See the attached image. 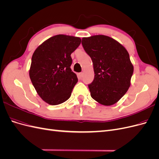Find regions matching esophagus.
Here are the masks:
<instances>
[{
	"label": "esophagus",
	"instance_id": "1",
	"mask_svg": "<svg viewBox=\"0 0 159 159\" xmlns=\"http://www.w3.org/2000/svg\"><path fill=\"white\" fill-rule=\"evenodd\" d=\"M78 76L80 77V78H82V76H83V73H82V72H81V73H79L78 74Z\"/></svg>",
	"mask_w": 159,
	"mask_h": 159
}]
</instances>
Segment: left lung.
<instances>
[{
    "instance_id": "obj_1",
    "label": "left lung",
    "mask_w": 159,
    "mask_h": 159,
    "mask_svg": "<svg viewBox=\"0 0 159 159\" xmlns=\"http://www.w3.org/2000/svg\"><path fill=\"white\" fill-rule=\"evenodd\" d=\"M82 46L93 62L95 77L89 89L99 103H116L131 85L133 66L127 50L113 38L95 35L82 38Z\"/></svg>"
}]
</instances>
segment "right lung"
Here are the masks:
<instances>
[{
  "label": "right lung",
  "mask_w": 159,
  "mask_h": 159,
  "mask_svg": "<svg viewBox=\"0 0 159 159\" xmlns=\"http://www.w3.org/2000/svg\"><path fill=\"white\" fill-rule=\"evenodd\" d=\"M81 44V38L64 34L52 36L34 52L29 70L37 93L52 105L65 102L78 82L71 71V54Z\"/></svg>",
  "instance_id": "obj_1"
}]
</instances>
